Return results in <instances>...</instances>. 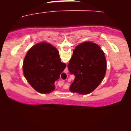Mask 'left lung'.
Listing matches in <instances>:
<instances>
[{
    "instance_id": "left-lung-1",
    "label": "left lung",
    "mask_w": 131,
    "mask_h": 131,
    "mask_svg": "<svg viewBox=\"0 0 131 131\" xmlns=\"http://www.w3.org/2000/svg\"><path fill=\"white\" fill-rule=\"evenodd\" d=\"M68 67L71 74L75 76L70 91L88 94L95 89L104 78L106 61L98 45L85 42L75 47Z\"/></svg>"
}]
</instances>
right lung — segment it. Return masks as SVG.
Wrapping results in <instances>:
<instances>
[{
    "label": "right lung",
    "instance_id": "1",
    "mask_svg": "<svg viewBox=\"0 0 131 131\" xmlns=\"http://www.w3.org/2000/svg\"><path fill=\"white\" fill-rule=\"evenodd\" d=\"M66 67L55 47L41 42L33 46L27 52L23 70L25 77L34 89L47 94L55 90L54 83Z\"/></svg>",
    "mask_w": 131,
    "mask_h": 131
}]
</instances>
